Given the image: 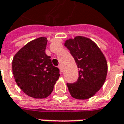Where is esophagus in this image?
<instances>
[{
  "instance_id": "obj_1",
  "label": "esophagus",
  "mask_w": 124,
  "mask_h": 124,
  "mask_svg": "<svg viewBox=\"0 0 124 124\" xmlns=\"http://www.w3.org/2000/svg\"><path fill=\"white\" fill-rule=\"evenodd\" d=\"M59 68L60 71L62 72H63V68H62V66H61V65H59Z\"/></svg>"
}]
</instances>
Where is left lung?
<instances>
[{
	"instance_id": "obj_1",
	"label": "left lung",
	"mask_w": 124,
	"mask_h": 124,
	"mask_svg": "<svg viewBox=\"0 0 124 124\" xmlns=\"http://www.w3.org/2000/svg\"><path fill=\"white\" fill-rule=\"evenodd\" d=\"M65 46L70 50L79 68V78L67 83L71 96L77 99H88L101 89L106 81L108 64L97 45L87 37L78 36L66 40Z\"/></svg>"
}]
</instances>
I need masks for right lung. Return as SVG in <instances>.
Segmentation results:
<instances>
[{
	"mask_svg": "<svg viewBox=\"0 0 124 124\" xmlns=\"http://www.w3.org/2000/svg\"><path fill=\"white\" fill-rule=\"evenodd\" d=\"M47 43L45 37L29 42L12 61V72L18 86L34 99L47 97L60 76L59 68L45 54Z\"/></svg>",
	"mask_w": 124,
	"mask_h": 124,
	"instance_id": "obj_1",
	"label": "right lung"
}]
</instances>
